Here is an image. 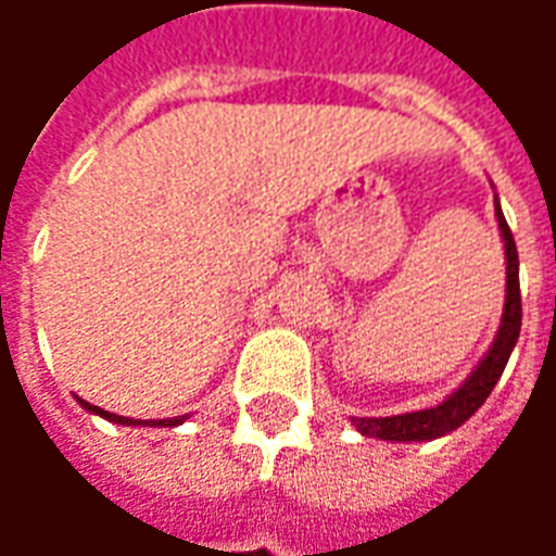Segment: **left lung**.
<instances>
[{
    "instance_id": "1",
    "label": "left lung",
    "mask_w": 556,
    "mask_h": 556,
    "mask_svg": "<svg viewBox=\"0 0 556 556\" xmlns=\"http://www.w3.org/2000/svg\"><path fill=\"white\" fill-rule=\"evenodd\" d=\"M496 224H500V236L505 241V305L503 320H500V329H496V339L490 344L484 359L478 363L472 375L463 381L460 388L454 390L447 400L439 402V405H432V408L393 417H351V424L357 427L359 435L384 439V442H432V439L447 435V432L463 427L484 405L490 390L496 388V381H500V375H503L505 363L511 357V351H515L520 336L518 248H515L511 229L505 224L500 199H496Z\"/></svg>"
}]
</instances>
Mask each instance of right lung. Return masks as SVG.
<instances>
[{
	"label": "right lung",
	"instance_id": "add662e5",
	"mask_svg": "<svg viewBox=\"0 0 556 556\" xmlns=\"http://www.w3.org/2000/svg\"><path fill=\"white\" fill-rule=\"evenodd\" d=\"M78 402L84 412L105 417V420H111V424H121V427H178V424L187 420V415L166 417V420H136V417H124V415H114V412H105V408H99V405H90L87 400H78Z\"/></svg>",
	"mask_w": 556,
	"mask_h": 556
}]
</instances>
